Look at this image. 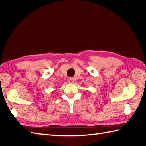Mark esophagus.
Here are the masks:
<instances>
[{
  "label": "esophagus",
  "mask_w": 146,
  "mask_h": 146,
  "mask_svg": "<svg viewBox=\"0 0 146 146\" xmlns=\"http://www.w3.org/2000/svg\"><path fill=\"white\" fill-rule=\"evenodd\" d=\"M68 82L70 83V84H73L75 82V79L73 78H70L68 79Z\"/></svg>",
  "instance_id": "esophagus-1"
}]
</instances>
